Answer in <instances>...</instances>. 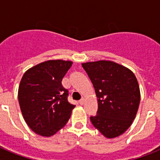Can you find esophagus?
Masks as SVG:
<instances>
[{"label": "esophagus", "instance_id": "obj_1", "mask_svg": "<svg viewBox=\"0 0 160 160\" xmlns=\"http://www.w3.org/2000/svg\"><path fill=\"white\" fill-rule=\"evenodd\" d=\"M85 99L84 97H82L81 98V100L79 101V103H80V105H84V104H85Z\"/></svg>", "mask_w": 160, "mask_h": 160}]
</instances>
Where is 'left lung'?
<instances>
[{"instance_id":"1","label":"left lung","mask_w":160,"mask_h":160,"mask_svg":"<svg viewBox=\"0 0 160 160\" xmlns=\"http://www.w3.org/2000/svg\"><path fill=\"white\" fill-rule=\"evenodd\" d=\"M95 88L98 111L90 116L93 125L108 139L124 134L136 116L140 101L135 75L123 65L109 60L82 64Z\"/></svg>"}]
</instances>
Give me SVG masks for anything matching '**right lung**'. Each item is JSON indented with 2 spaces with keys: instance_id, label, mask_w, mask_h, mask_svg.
Listing matches in <instances>:
<instances>
[{
  "instance_id": "1",
  "label": "right lung",
  "mask_w": 160,
  "mask_h": 160,
  "mask_svg": "<svg viewBox=\"0 0 160 160\" xmlns=\"http://www.w3.org/2000/svg\"><path fill=\"white\" fill-rule=\"evenodd\" d=\"M73 62L51 60L26 70L19 85L18 100L23 118L36 134L50 137L62 129L75 105L67 100L61 81Z\"/></svg>"
}]
</instances>
